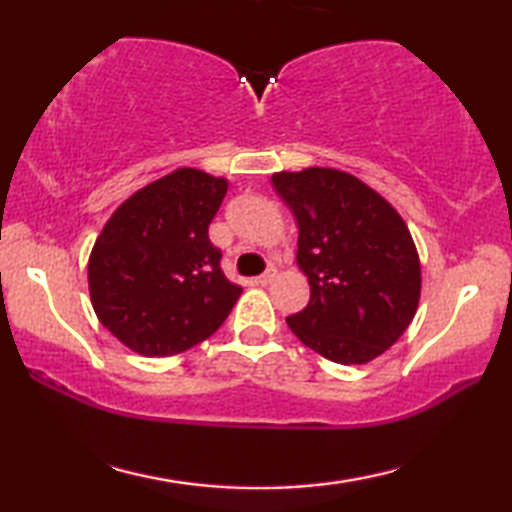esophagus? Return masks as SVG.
<instances>
[{"label":"esophagus","instance_id":"esophagus-1","mask_svg":"<svg viewBox=\"0 0 512 512\" xmlns=\"http://www.w3.org/2000/svg\"><path fill=\"white\" fill-rule=\"evenodd\" d=\"M275 275H277V268L271 266V268H266V271L257 277V282L259 284H271L275 280Z\"/></svg>","mask_w":512,"mask_h":512}]
</instances>
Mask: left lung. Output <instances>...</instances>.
I'll return each mask as SVG.
<instances>
[{
    "mask_svg": "<svg viewBox=\"0 0 512 512\" xmlns=\"http://www.w3.org/2000/svg\"><path fill=\"white\" fill-rule=\"evenodd\" d=\"M298 221V266L307 307L287 318L325 359L363 366L411 325L420 302V257L395 207L348 171L309 167L273 173Z\"/></svg>",
    "mask_w": 512,
    "mask_h": 512,
    "instance_id": "left-lung-1",
    "label": "left lung"
}]
</instances>
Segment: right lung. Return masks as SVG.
I'll list each match as a JSON object with an SVG mask.
<instances>
[{
    "label": "right lung",
    "instance_id": "right-lung-1",
    "mask_svg": "<svg viewBox=\"0 0 512 512\" xmlns=\"http://www.w3.org/2000/svg\"><path fill=\"white\" fill-rule=\"evenodd\" d=\"M228 180L180 167L121 203L94 241V314L142 357H173L223 325L241 287L221 271L207 228Z\"/></svg>",
    "mask_w": 512,
    "mask_h": 512
}]
</instances>
